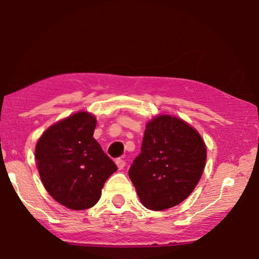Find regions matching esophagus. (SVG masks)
Wrapping results in <instances>:
<instances>
[{
	"label": "esophagus",
	"mask_w": 259,
	"mask_h": 259,
	"mask_svg": "<svg viewBox=\"0 0 259 259\" xmlns=\"http://www.w3.org/2000/svg\"><path fill=\"white\" fill-rule=\"evenodd\" d=\"M115 164H117L119 169H123V167H125V160L121 159V157H118V159L115 160Z\"/></svg>",
	"instance_id": "obj_1"
}]
</instances>
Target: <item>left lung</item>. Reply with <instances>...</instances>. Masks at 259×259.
<instances>
[{
  "mask_svg": "<svg viewBox=\"0 0 259 259\" xmlns=\"http://www.w3.org/2000/svg\"><path fill=\"white\" fill-rule=\"evenodd\" d=\"M205 160L204 141L192 126L179 118L159 115L146 125L141 153L128 175L146 208L164 210L192 194Z\"/></svg>",
  "mask_w": 259,
  "mask_h": 259,
  "instance_id": "8db88e82",
  "label": "left lung"
}]
</instances>
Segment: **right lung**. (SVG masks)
<instances>
[{
    "instance_id": "1",
    "label": "right lung",
    "mask_w": 259,
    "mask_h": 259,
    "mask_svg": "<svg viewBox=\"0 0 259 259\" xmlns=\"http://www.w3.org/2000/svg\"><path fill=\"white\" fill-rule=\"evenodd\" d=\"M96 118L78 112L46 131L36 145L39 176L48 193L73 210L99 201L106 180L118 169L93 138Z\"/></svg>"
}]
</instances>
